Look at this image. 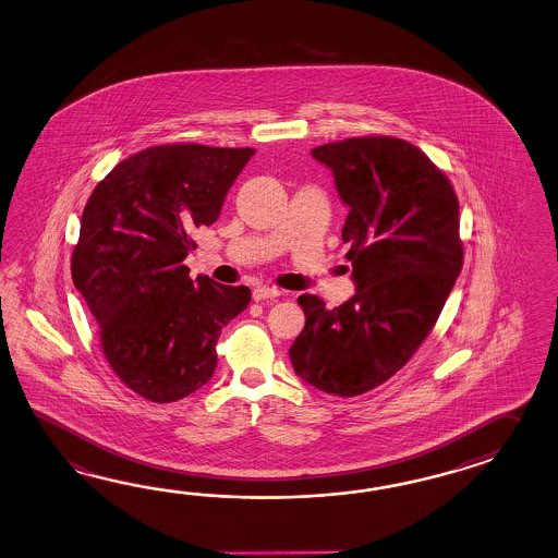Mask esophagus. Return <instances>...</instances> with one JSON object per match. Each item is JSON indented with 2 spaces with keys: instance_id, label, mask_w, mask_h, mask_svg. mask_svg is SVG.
Listing matches in <instances>:
<instances>
[{
  "instance_id": "34e87169",
  "label": "esophagus",
  "mask_w": 558,
  "mask_h": 558,
  "mask_svg": "<svg viewBox=\"0 0 558 558\" xmlns=\"http://www.w3.org/2000/svg\"><path fill=\"white\" fill-rule=\"evenodd\" d=\"M279 295H283V291L279 287L260 286L253 291V300L255 301L271 300V298H279Z\"/></svg>"
}]
</instances>
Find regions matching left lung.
I'll use <instances>...</instances> for the list:
<instances>
[{"mask_svg":"<svg viewBox=\"0 0 558 558\" xmlns=\"http://www.w3.org/2000/svg\"><path fill=\"white\" fill-rule=\"evenodd\" d=\"M350 208L354 298L328 310L301 295L305 328L289 348L305 383L357 397L386 383L425 342L463 265L459 202L449 178L418 147L386 135L319 145Z\"/></svg>","mask_w":558,"mask_h":558,"instance_id":"obj_1","label":"left lung"}]
</instances>
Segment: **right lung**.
Segmentation results:
<instances>
[{
	"mask_svg": "<svg viewBox=\"0 0 558 558\" xmlns=\"http://www.w3.org/2000/svg\"><path fill=\"white\" fill-rule=\"evenodd\" d=\"M253 156V147H147L119 161L86 202L72 281L109 366L144 399L173 402L206 385L220 329L251 301L248 287L192 281L184 258Z\"/></svg>",
	"mask_w": 558,
	"mask_h": 558,
	"instance_id": "obj_1",
	"label": "right lung"
}]
</instances>
